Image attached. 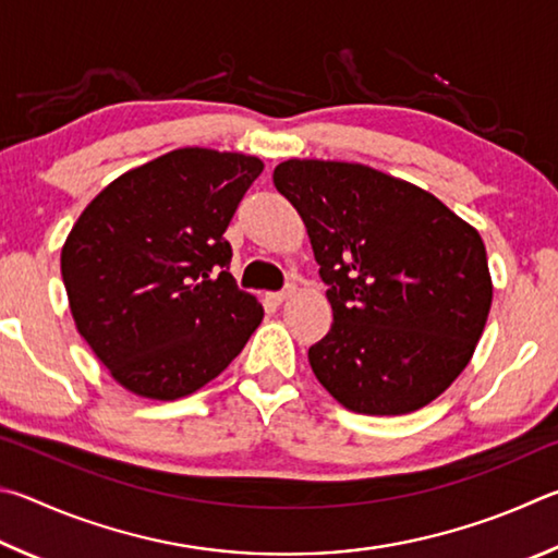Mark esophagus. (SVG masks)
Returning a JSON list of instances; mask_svg holds the SVG:
<instances>
[{
  "label": "esophagus",
  "instance_id": "34e87169",
  "mask_svg": "<svg viewBox=\"0 0 558 558\" xmlns=\"http://www.w3.org/2000/svg\"><path fill=\"white\" fill-rule=\"evenodd\" d=\"M291 294H294V284H287L281 291H274L271 301H274V304H284V301H287Z\"/></svg>",
  "mask_w": 558,
  "mask_h": 558
}]
</instances>
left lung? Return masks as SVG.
Listing matches in <instances>:
<instances>
[{
    "instance_id": "8db88e82",
    "label": "left lung",
    "mask_w": 558,
    "mask_h": 558,
    "mask_svg": "<svg viewBox=\"0 0 558 558\" xmlns=\"http://www.w3.org/2000/svg\"><path fill=\"white\" fill-rule=\"evenodd\" d=\"M274 185L299 210L333 326L308 348L350 412L409 414L463 373L493 304L477 230L416 185L363 163L289 159Z\"/></svg>"
}]
</instances>
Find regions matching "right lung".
<instances>
[{
  "label": "right lung",
  "mask_w": 558,
  "mask_h": 558,
  "mask_svg": "<svg viewBox=\"0 0 558 558\" xmlns=\"http://www.w3.org/2000/svg\"><path fill=\"white\" fill-rule=\"evenodd\" d=\"M262 169L257 156L175 149L112 181L73 225L61 274L75 326L124 389L193 395L262 324L222 234Z\"/></svg>",
  "instance_id": "1"
}]
</instances>
